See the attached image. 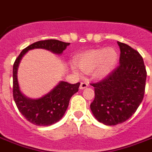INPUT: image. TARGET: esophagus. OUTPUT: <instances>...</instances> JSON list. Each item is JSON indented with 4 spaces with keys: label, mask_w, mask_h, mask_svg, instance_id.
Masks as SVG:
<instances>
[{
    "label": "esophagus",
    "mask_w": 152,
    "mask_h": 152,
    "mask_svg": "<svg viewBox=\"0 0 152 152\" xmlns=\"http://www.w3.org/2000/svg\"><path fill=\"white\" fill-rule=\"evenodd\" d=\"M88 83H86V82H82L80 83V89H84V88H88Z\"/></svg>",
    "instance_id": "esophagus-1"
}]
</instances>
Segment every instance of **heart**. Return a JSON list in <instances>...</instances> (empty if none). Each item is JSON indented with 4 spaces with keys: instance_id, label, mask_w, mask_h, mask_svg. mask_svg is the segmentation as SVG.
<instances>
[{
    "instance_id": "1",
    "label": "heart",
    "mask_w": 152,
    "mask_h": 152,
    "mask_svg": "<svg viewBox=\"0 0 152 152\" xmlns=\"http://www.w3.org/2000/svg\"><path fill=\"white\" fill-rule=\"evenodd\" d=\"M118 61V53L114 48H101L86 51L76 57L75 64L80 70L90 72L95 70V76L103 78L110 73Z\"/></svg>"
}]
</instances>
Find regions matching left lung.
I'll use <instances>...</instances> for the list:
<instances>
[{
  "label": "left lung",
  "mask_w": 152,
  "mask_h": 152,
  "mask_svg": "<svg viewBox=\"0 0 152 152\" xmlns=\"http://www.w3.org/2000/svg\"><path fill=\"white\" fill-rule=\"evenodd\" d=\"M121 54L118 65L95 88L91 110L99 122L116 125L132 117L144 99L147 72L139 52L118 42Z\"/></svg>",
  "instance_id": "8db88e82"
}]
</instances>
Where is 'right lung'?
Wrapping results in <instances>:
<instances>
[{
	"instance_id": "add662e5",
	"label": "right lung",
	"mask_w": 152,
	"mask_h": 152,
	"mask_svg": "<svg viewBox=\"0 0 152 152\" xmlns=\"http://www.w3.org/2000/svg\"><path fill=\"white\" fill-rule=\"evenodd\" d=\"M69 42L47 39L42 40L30 45L23 50L13 64V99L22 115L32 124L39 126H48L61 119L69 106V100L78 91L80 83L71 84L61 81L51 91L38 99L26 97L20 90L17 80V70L23 56L30 50L45 49L51 52L61 54Z\"/></svg>"
}]
</instances>
